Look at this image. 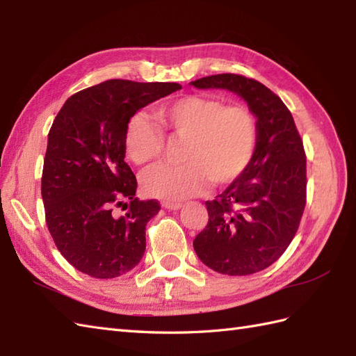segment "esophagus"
Returning <instances> with one entry per match:
<instances>
[{
    "label": "esophagus",
    "mask_w": 356,
    "mask_h": 356,
    "mask_svg": "<svg viewBox=\"0 0 356 356\" xmlns=\"http://www.w3.org/2000/svg\"><path fill=\"white\" fill-rule=\"evenodd\" d=\"M162 207L165 209H170V211H177L182 208V203H177V202H162Z\"/></svg>",
    "instance_id": "1"
}]
</instances>
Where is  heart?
Listing matches in <instances>:
<instances>
[{
    "mask_svg": "<svg viewBox=\"0 0 356 356\" xmlns=\"http://www.w3.org/2000/svg\"><path fill=\"white\" fill-rule=\"evenodd\" d=\"M159 127L170 138L185 139L179 165H154L142 174V190L149 197L177 202L205 190L209 180L226 185L240 177L252 162L257 148V120L243 105L207 95H188L157 107ZM124 149L136 165L161 156L163 138L143 116L125 127Z\"/></svg>",
    "mask_w": 356,
    "mask_h": 356,
    "instance_id": "b5f03b06",
    "label": "heart"
}]
</instances>
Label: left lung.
Listing matches in <instances>:
<instances>
[{
  "mask_svg": "<svg viewBox=\"0 0 356 356\" xmlns=\"http://www.w3.org/2000/svg\"><path fill=\"white\" fill-rule=\"evenodd\" d=\"M197 88H223L246 101L257 118V148L246 171L214 200L193 246L199 259L226 275H249L277 261L297 234L306 207V153L291 111L261 82L223 73Z\"/></svg>",
  "mask_w": 356,
  "mask_h": 356,
  "instance_id": "left-lung-1",
  "label": "left lung"
}]
</instances>
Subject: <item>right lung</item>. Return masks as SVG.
<instances>
[{
	"label": "right lung",
	"instance_id": "right-lung-1",
	"mask_svg": "<svg viewBox=\"0 0 356 356\" xmlns=\"http://www.w3.org/2000/svg\"><path fill=\"white\" fill-rule=\"evenodd\" d=\"M180 88L110 79L70 96L53 120L41 179L45 223L64 259L90 277L127 274L145 252V226L161 205L136 197L124 133L136 111ZM120 204L127 213L116 216Z\"/></svg>",
	"mask_w": 356,
	"mask_h": 356
}]
</instances>
